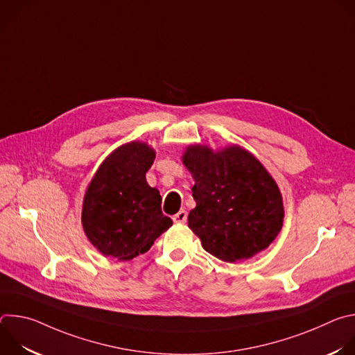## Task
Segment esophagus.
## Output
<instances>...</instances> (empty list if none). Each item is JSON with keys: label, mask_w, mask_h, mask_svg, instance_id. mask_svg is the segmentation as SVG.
<instances>
[{"label": "esophagus", "mask_w": 355, "mask_h": 355, "mask_svg": "<svg viewBox=\"0 0 355 355\" xmlns=\"http://www.w3.org/2000/svg\"><path fill=\"white\" fill-rule=\"evenodd\" d=\"M187 218H188V214H187V211H180L177 215H174L173 216V220L175 222V223H185L187 222Z\"/></svg>", "instance_id": "obj_1"}]
</instances>
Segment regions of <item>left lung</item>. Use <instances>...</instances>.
<instances>
[{
	"mask_svg": "<svg viewBox=\"0 0 355 355\" xmlns=\"http://www.w3.org/2000/svg\"><path fill=\"white\" fill-rule=\"evenodd\" d=\"M182 163L195 181L196 207L188 215V226L209 254L236 263L274 241L284 222L282 196L250 151L236 144L218 151L192 144Z\"/></svg>",
	"mask_w": 355,
	"mask_h": 355,
	"instance_id": "1",
	"label": "left lung"
}]
</instances>
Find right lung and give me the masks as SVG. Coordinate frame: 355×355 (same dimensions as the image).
I'll list each match as a JSON object with an SVG mask.
<instances>
[{
	"instance_id": "1",
	"label": "right lung",
	"mask_w": 355,
	"mask_h": 355,
	"mask_svg": "<svg viewBox=\"0 0 355 355\" xmlns=\"http://www.w3.org/2000/svg\"><path fill=\"white\" fill-rule=\"evenodd\" d=\"M156 157L146 143H126L104 160L91 180L81 222L92 245L121 261L143 254L173 220L162 212L159 189L146 181Z\"/></svg>"
}]
</instances>
